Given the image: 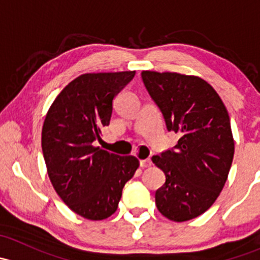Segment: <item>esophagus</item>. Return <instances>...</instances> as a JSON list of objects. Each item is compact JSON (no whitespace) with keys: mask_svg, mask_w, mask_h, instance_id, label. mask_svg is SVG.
I'll return each mask as SVG.
<instances>
[{"mask_svg":"<svg viewBox=\"0 0 260 260\" xmlns=\"http://www.w3.org/2000/svg\"><path fill=\"white\" fill-rule=\"evenodd\" d=\"M140 165H141V167H142V169H147V167H151L152 166V161L149 158L141 159Z\"/></svg>","mask_w":260,"mask_h":260,"instance_id":"esophagus-1","label":"esophagus"}]
</instances>
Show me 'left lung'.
<instances>
[{
    "label": "left lung",
    "instance_id": "1",
    "mask_svg": "<svg viewBox=\"0 0 260 260\" xmlns=\"http://www.w3.org/2000/svg\"><path fill=\"white\" fill-rule=\"evenodd\" d=\"M142 79L169 131L181 138L152 157L166 181L156 191L158 211L172 221L200 216L221 192L234 157L230 118L219 94L195 75L145 70Z\"/></svg>",
    "mask_w": 260,
    "mask_h": 260
}]
</instances>
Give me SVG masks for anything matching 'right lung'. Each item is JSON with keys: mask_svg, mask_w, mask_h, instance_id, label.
I'll use <instances>...</instances> for the list:
<instances>
[{"mask_svg": "<svg viewBox=\"0 0 260 260\" xmlns=\"http://www.w3.org/2000/svg\"><path fill=\"white\" fill-rule=\"evenodd\" d=\"M136 72L86 73L70 81L50 106L41 147L49 179L62 201L88 220L114 214L140 161L94 146L109 124L113 99Z\"/></svg>", "mask_w": 260, "mask_h": 260, "instance_id": "obj_1", "label": "right lung"}]
</instances>
